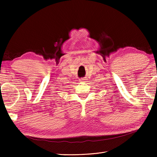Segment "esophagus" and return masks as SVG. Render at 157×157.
Returning a JSON list of instances; mask_svg holds the SVG:
<instances>
[{
	"label": "esophagus",
	"instance_id": "obj_1",
	"mask_svg": "<svg viewBox=\"0 0 157 157\" xmlns=\"http://www.w3.org/2000/svg\"><path fill=\"white\" fill-rule=\"evenodd\" d=\"M84 80H85V79H81L79 81H80V82H84Z\"/></svg>",
	"mask_w": 157,
	"mask_h": 157
}]
</instances>
